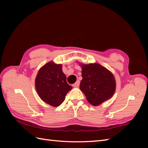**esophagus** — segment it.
<instances>
[{
    "label": "esophagus",
    "mask_w": 148,
    "mask_h": 148,
    "mask_svg": "<svg viewBox=\"0 0 148 148\" xmlns=\"http://www.w3.org/2000/svg\"><path fill=\"white\" fill-rule=\"evenodd\" d=\"M79 84H80V81H79V80H77V81L76 83H75L73 85V87H75V88H77V87H78L79 86Z\"/></svg>",
    "instance_id": "1"
}]
</instances>
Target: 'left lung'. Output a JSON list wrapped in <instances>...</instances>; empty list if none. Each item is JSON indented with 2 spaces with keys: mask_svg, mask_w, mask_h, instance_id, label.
Wrapping results in <instances>:
<instances>
[{
  "mask_svg": "<svg viewBox=\"0 0 148 148\" xmlns=\"http://www.w3.org/2000/svg\"><path fill=\"white\" fill-rule=\"evenodd\" d=\"M83 79L79 88L91 104L97 106L111 98L116 90L113 74L99 64H81Z\"/></svg>",
  "mask_w": 148,
  "mask_h": 148,
  "instance_id": "1",
  "label": "left lung"
}]
</instances>
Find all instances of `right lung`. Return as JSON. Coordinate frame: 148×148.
<instances>
[{"mask_svg":"<svg viewBox=\"0 0 148 148\" xmlns=\"http://www.w3.org/2000/svg\"><path fill=\"white\" fill-rule=\"evenodd\" d=\"M61 64L49 62L39 69L35 81L37 93L44 102L58 107L72 89L66 81Z\"/></svg>","mask_w":148,"mask_h":148,"instance_id":"right-lung-1","label":"right lung"}]
</instances>
